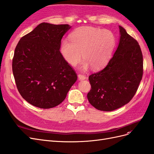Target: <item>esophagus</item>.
<instances>
[{
	"label": "esophagus",
	"mask_w": 154,
	"mask_h": 154,
	"mask_svg": "<svg viewBox=\"0 0 154 154\" xmlns=\"http://www.w3.org/2000/svg\"><path fill=\"white\" fill-rule=\"evenodd\" d=\"M78 78H79V80H85V79H86V76L85 75V74H78Z\"/></svg>",
	"instance_id": "obj_1"
}]
</instances>
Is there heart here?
Masks as SVG:
<instances>
[{
	"instance_id": "obj_1",
	"label": "heart",
	"mask_w": 154,
	"mask_h": 154,
	"mask_svg": "<svg viewBox=\"0 0 154 154\" xmlns=\"http://www.w3.org/2000/svg\"><path fill=\"white\" fill-rule=\"evenodd\" d=\"M69 40H62L60 48L62 57L72 66L82 57V67L94 70L103 68L109 62L116 44L114 33L110 30L92 26H82L69 34Z\"/></svg>"
}]
</instances>
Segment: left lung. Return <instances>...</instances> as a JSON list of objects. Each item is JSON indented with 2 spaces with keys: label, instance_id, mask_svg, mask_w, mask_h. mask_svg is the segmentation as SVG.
Returning <instances> with one entry per match:
<instances>
[{
  "label": "left lung",
  "instance_id": "8db88e82",
  "mask_svg": "<svg viewBox=\"0 0 154 154\" xmlns=\"http://www.w3.org/2000/svg\"><path fill=\"white\" fill-rule=\"evenodd\" d=\"M118 47L106 66L88 76L89 103L97 110L112 111L129 103L143 74V54L137 41L119 26Z\"/></svg>",
  "mask_w": 154,
  "mask_h": 154
}]
</instances>
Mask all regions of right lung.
I'll return each mask as SVG.
<instances>
[{
	"instance_id": "obj_1",
	"label": "right lung",
	"mask_w": 154,
	"mask_h": 154,
	"mask_svg": "<svg viewBox=\"0 0 154 154\" xmlns=\"http://www.w3.org/2000/svg\"><path fill=\"white\" fill-rule=\"evenodd\" d=\"M70 28L68 24L41 23L16 46L14 78L20 95L32 105L41 109L58 105L77 80L75 71L60 52L62 37Z\"/></svg>"
}]
</instances>
